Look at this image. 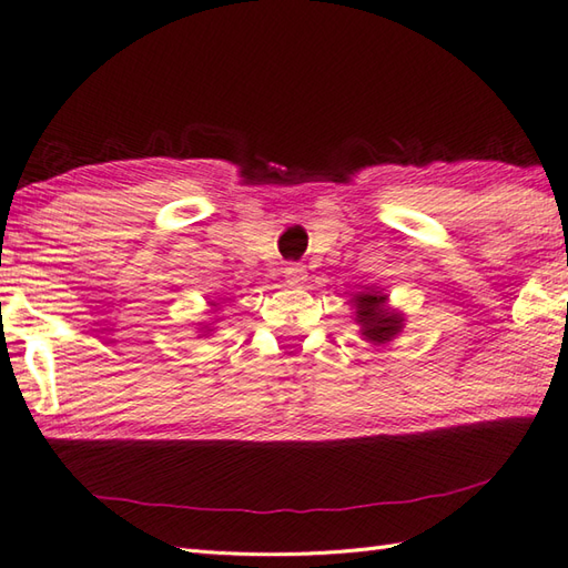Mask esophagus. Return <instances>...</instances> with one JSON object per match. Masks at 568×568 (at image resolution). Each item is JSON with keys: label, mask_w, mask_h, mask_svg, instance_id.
Listing matches in <instances>:
<instances>
[{"label": "esophagus", "mask_w": 568, "mask_h": 568, "mask_svg": "<svg viewBox=\"0 0 568 568\" xmlns=\"http://www.w3.org/2000/svg\"><path fill=\"white\" fill-rule=\"evenodd\" d=\"M283 273L287 277V283H301L303 277H305V267L297 265V263H287Z\"/></svg>", "instance_id": "esophagus-1"}]
</instances>
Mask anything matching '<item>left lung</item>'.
Instances as JSON below:
<instances>
[{
  "label": "left lung",
  "mask_w": 568,
  "mask_h": 568,
  "mask_svg": "<svg viewBox=\"0 0 568 568\" xmlns=\"http://www.w3.org/2000/svg\"><path fill=\"white\" fill-rule=\"evenodd\" d=\"M357 323L363 325V335L373 343H387L395 337L402 327V317L397 313H389L385 307V295L365 293L357 301Z\"/></svg>",
  "instance_id": "1"
}]
</instances>
